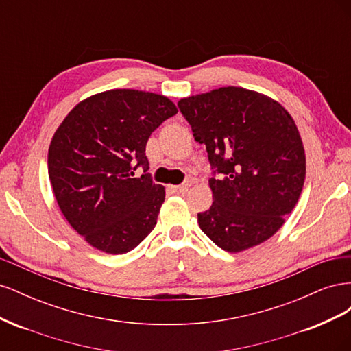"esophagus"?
I'll return each instance as SVG.
<instances>
[{"mask_svg": "<svg viewBox=\"0 0 351 351\" xmlns=\"http://www.w3.org/2000/svg\"><path fill=\"white\" fill-rule=\"evenodd\" d=\"M189 183L187 184H180V186H171V189L174 190L176 193H180V195H184L187 190H189Z\"/></svg>", "mask_w": 351, "mask_h": 351, "instance_id": "34e87169", "label": "esophagus"}]
</instances>
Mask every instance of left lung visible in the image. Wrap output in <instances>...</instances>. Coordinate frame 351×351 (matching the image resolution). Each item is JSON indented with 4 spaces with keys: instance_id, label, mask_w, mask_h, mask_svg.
Here are the masks:
<instances>
[{
    "instance_id": "8db88e82",
    "label": "left lung",
    "mask_w": 351,
    "mask_h": 351,
    "mask_svg": "<svg viewBox=\"0 0 351 351\" xmlns=\"http://www.w3.org/2000/svg\"><path fill=\"white\" fill-rule=\"evenodd\" d=\"M178 108L219 174L209 178L214 202L197 214L200 230L230 253L267 241L304 184L306 155L293 117L278 101L237 86L183 98Z\"/></svg>"
}]
</instances>
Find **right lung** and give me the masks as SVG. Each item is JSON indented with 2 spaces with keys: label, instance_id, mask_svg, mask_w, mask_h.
I'll return each mask as SVG.
<instances>
[{
  "label": "right lung",
  "instance_id": "1",
  "mask_svg": "<svg viewBox=\"0 0 351 351\" xmlns=\"http://www.w3.org/2000/svg\"><path fill=\"white\" fill-rule=\"evenodd\" d=\"M177 111L164 95L111 89L80 101L58 125L48 149L52 192L92 247L123 254L155 228L165 187L134 169L147 171V139Z\"/></svg>",
  "mask_w": 351,
  "mask_h": 351
}]
</instances>
